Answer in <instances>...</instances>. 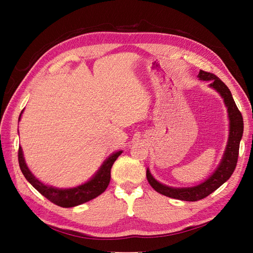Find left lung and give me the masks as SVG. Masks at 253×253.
<instances>
[{
	"label": "left lung",
	"mask_w": 253,
	"mask_h": 253,
	"mask_svg": "<svg viewBox=\"0 0 253 253\" xmlns=\"http://www.w3.org/2000/svg\"><path fill=\"white\" fill-rule=\"evenodd\" d=\"M198 77L200 80L211 82L210 87L215 89L221 94L224 100V103L227 107L229 120V135L227 146L226 149H225L221 163H219L217 169L214 170V173L207 180H204L197 186L187 188H174L161 184V182H159L151 175L150 170L147 169V179L155 191H158L163 196L182 201L201 200V199H204L209 195H211L213 191H215L225 181L229 179V177L234 173L236 165H237L239 144L244 132L243 115H241L237 105H236L233 95L230 93L227 85L214 74L204 71L199 72Z\"/></svg>",
	"instance_id": "left-lung-1"
}]
</instances>
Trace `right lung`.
<instances>
[{"label": "right lung", "instance_id": "obj_1", "mask_svg": "<svg viewBox=\"0 0 253 253\" xmlns=\"http://www.w3.org/2000/svg\"><path fill=\"white\" fill-rule=\"evenodd\" d=\"M21 114H23V112H21L19 115V121ZM123 151H117L111 154L110 157L104 161L103 164L101 165L99 170L92 176V178L88 180L87 182H84L83 185H79L74 188H68V189H60V188L46 186L43 182H41L39 179L36 178L25 162L23 149H21V147H19L18 149V162L21 173L24 174L25 178L28 180L42 196H44L47 200H50L58 207L72 208L92 200V199L100 196L102 192L105 191L111 180L112 166L114 164L116 159L120 157Z\"/></svg>", "mask_w": 253, "mask_h": 253}]
</instances>
